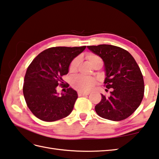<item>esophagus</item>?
Here are the masks:
<instances>
[{
  "label": "esophagus",
  "mask_w": 159,
  "mask_h": 159,
  "mask_svg": "<svg viewBox=\"0 0 159 159\" xmlns=\"http://www.w3.org/2000/svg\"><path fill=\"white\" fill-rule=\"evenodd\" d=\"M89 92H78V95L79 96H85V95H88Z\"/></svg>",
  "instance_id": "1"
}]
</instances>
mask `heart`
Segmentation results:
<instances>
[{
    "instance_id": "b5f03b06",
    "label": "heart",
    "mask_w": 159,
    "mask_h": 159,
    "mask_svg": "<svg viewBox=\"0 0 159 159\" xmlns=\"http://www.w3.org/2000/svg\"><path fill=\"white\" fill-rule=\"evenodd\" d=\"M86 58L87 60L88 61L89 63L91 65L94 64L95 62L99 60H101V58L99 57L98 56L94 54H92V53H89V54H87ZM79 57L74 58V60L71 61L69 67L70 72H74V71H76L78 65L79 64ZM71 86H72L74 89L79 90V91L88 92L94 88L96 84V81L94 79H92V78L85 77L83 76H76L71 79Z\"/></svg>"
}]
</instances>
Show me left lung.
I'll use <instances>...</instances> for the list:
<instances>
[{
  "label": "left lung",
  "instance_id": "8db88e82",
  "mask_svg": "<svg viewBox=\"0 0 159 159\" xmlns=\"http://www.w3.org/2000/svg\"><path fill=\"white\" fill-rule=\"evenodd\" d=\"M104 62L107 89L110 95L101 94V102L95 106L98 116L105 119L119 121L134 112L144 96V80L134 58L125 49L111 45L88 46Z\"/></svg>",
  "mask_w": 159,
  "mask_h": 159
}]
</instances>
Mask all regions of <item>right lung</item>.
I'll use <instances>...</instances> for the list:
<instances>
[{
  "instance_id": "1",
  "label": "right lung",
  "mask_w": 159,
  "mask_h": 159,
  "mask_svg": "<svg viewBox=\"0 0 159 159\" xmlns=\"http://www.w3.org/2000/svg\"><path fill=\"white\" fill-rule=\"evenodd\" d=\"M85 48L86 46L48 48L29 65L24 79L23 95L27 107L38 119L52 122L72 111L78 98L76 91L69 88L59 96L57 88L59 85L69 87L63 84L62 77L67 74L73 59Z\"/></svg>"
}]
</instances>
